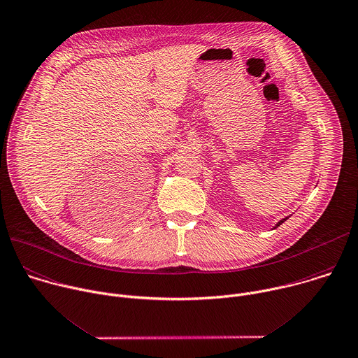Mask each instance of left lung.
<instances>
[{
  "instance_id": "left-lung-1",
  "label": "left lung",
  "mask_w": 358,
  "mask_h": 358,
  "mask_svg": "<svg viewBox=\"0 0 358 358\" xmlns=\"http://www.w3.org/2000/svg\"><path fill=\"white\" fill-rule=\"evenodd\" d=\"M287 219H288V217H284V219H281V220H280V222H278V223H277V224H275V227H278V226H280V224H281V223H284V222H285V220H287ZM275 227H274V229H275Z\"/></svg>"
}]
</instances>
